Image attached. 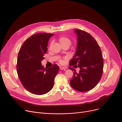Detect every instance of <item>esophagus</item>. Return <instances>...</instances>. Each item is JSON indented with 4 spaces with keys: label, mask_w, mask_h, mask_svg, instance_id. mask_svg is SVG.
<instances>
[{
    "label": "esophagus",
    "mask_w": 122,
    "mask_h": 122,
    "mask_svg": "<svg viewBox=\"0 0 122 122\" xmlns=\"http://www.w3.org/2000/svg\"><path fill=\"white\" fill-rule=\"evenodd\" d=\"M66 69V67H60V70H64V69Z\"/></svg>",
    "instance_id": "obj_1"
}]
</instances>
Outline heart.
<instances>
[{
	"label": "heart",
	"mask_w": 122,
	"mask_h": 122,
	"mask_svg": "<svg viewBox=\"0 0 122 122\" xmlns=\"http://www.w3.org/2000/svg\"><path fill=\"white\" fill-rule=\"evenodd\" d=\"M58 40L62 46H69L70 45H71L72 42L71 40H70V38L65 36H60ZM65 59L66 58H64V59H60L59 60V62L60 64H63L64 63V59Z\"/></svg>",
	"instance_id": "b5f03b06"
}]
</instances>
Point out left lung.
Masks as SVG:
<instances>
[{"label": "left lung", "mask_w": 122, "mask_h": 122, "mask_svg": "<svg viewBox=\"0 0 122 122\" xmlns=\"http://www.w3.org/2000/svg\"><path fill=\"white\" fill-rule=\"evenodd\" d=\"M75 31L78 36V44L76 53L69 63V69L74 71L70 85L77 91L87 92L97 86L101 78L103 59L99 45L93 36L80 29ZM73 66L80 68L79 73L71 67Z\"/></svg>", "instance_id": "obj_1"}]
</instances>
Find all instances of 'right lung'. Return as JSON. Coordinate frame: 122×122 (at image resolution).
<instances>
[{
  "label": "right lung",
  "instance_id": "add662e5",
  "mask_svg": "<svg viewBox=\"0 0 122 122\" xmlns=\"http://www.w3.org/2000/svg\"><path fill=\"white\" fill-rule=\"evenodd\" d=\"M54 34L38 33L25 41L19 51L17 72L24 88L36 95L46 93L52 88L59 68L56 64L49 68L41 66V61L47 51L50 37Z\"/></svg>",
  "mask_w": 122,
  "mask_h": 122
}]
</instances>
